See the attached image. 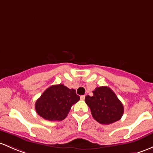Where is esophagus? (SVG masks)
<instances>
[{
  "label": "esophagus",
  "instance_id": "esophagus-1",
  "mask_svg": "<svg viewBox=\"0 0 153 153\" xmlns=\"http://www.w3.org/2000/svg\"><path fill=\"white\" fill-rule=\"evenodd\" d=\"M85 97H86V96H85V95H81V100H84Z\"/></svg>",
  "mask_w": 153,
  "mask_h": 153
}]
</instances>
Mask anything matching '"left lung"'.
Here are the masks:
<instances>
[{
	"label": "left lung",
	"mask_w": 153,
	"mask_h": 153,
	"mask_svg": "<svg viewBox=\"0 0 153 153\" xmlns=\"http://www.w3.org/2000/svg\"><path fill=\"white\" fill-rule=\"evenodd\" d=\"M93 96L87 95L85 102L89 105L93 118L100 124L109 125L123 117L124 107L115 93L108 86L96 88Z\"/></svg>",
	"instance_id": "left-lung-1"
}]
</instances>
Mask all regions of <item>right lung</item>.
<instances>
[{
    "label": "right lung",
    "instance_id": "1",
    "mask_svg": "<svg viewBox=\"0 0 153 153\" xmlns=\"http://www.w3.org/2000/svg\"><path fill=\"white\" fill-rule=\"evenodd\" d=\"M80 97L74 89L63 84L48 88L35 103L36 113L50 121H62L67 117L72 105L79 101Z\"/></svg>",
    "mask_w": 153,
    "mask_h": 153
}]
</instances>
